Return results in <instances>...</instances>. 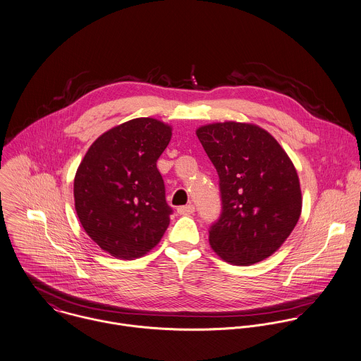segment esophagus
<instances>
[{"label":"esophagus","mask_w":361,"mask_h":361,"mask_svg":"<svg viewBox=\"0 0 361 361\" xmlns=\"http://www.w3.org/2000/svg\"><path fill=\"white\" fill-rule=\"evenodd\" d=\"M193 213H195V206L193 204L178 207V214H180V216H189V214H193Z\"/></svg>","instance_id":"34e87169"}]
</instances>
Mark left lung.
<instances>
[{
	"label": "left lung",
	"instance_id": "1",
	"mask_svg": "<svg viewBox=\"0 0 361 361\" xmlns=\"http://www.w3.org/2000/svg\"><path fill=\"white\" fill-rule=\"evenodd\" d=\"M196 134L220 178L223 210L209 231L213 250L238 266L269 257L301 214L300 180L291 159L256 124L212 123Z\"/></svg>",
	"mask_w": 361,
	"mask_h": 361
}]
</instances>
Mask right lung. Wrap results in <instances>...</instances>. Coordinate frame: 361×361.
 I'll list each match as a JSON object with an SVG mask.
<instances>
[{"mask_svg": "<svg viewBox=\"0 0 361 361\" xmlns=\"http://www.w3.org/2000/svg\"><path fill=\"white\" fill-rule=\"evenodd\" d=\"M172 127L152 118L119 124L87 151L74 179L75 212L91 240L119 259H137L165 234L172 209L157 161Z\"/></svg>", "mask_w": 361, "mask_h": 361, "instance_id": "right-lung-1", "label": "right lung"}]
</instances>
